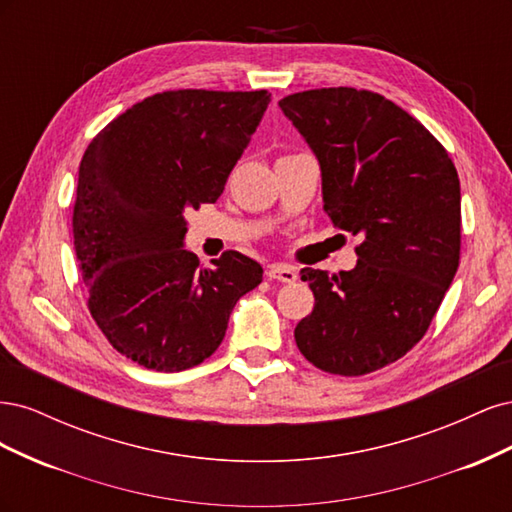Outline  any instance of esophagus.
<instances>
[{
	"instance_id": "34e87169",
	"label": "esophagus",
	"mask_w": 512,
	"mask_h": 512,
	"mask_svg": "<svg viewBox=\"0 0 512 512\" xmlns=\"http://www.w3.org/2000/svg\"><path fill=\"white\" fill-rule=\"evenodd\" d=\"M267 277L269 280L273 282H284V284H292V282H297V271L294 269H290V267H284V265H271L269 269H267Z\"/></svg>"
}]
</instances>
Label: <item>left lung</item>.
I'll use <instances>...</instances> for the list:
<instances>
[{"label":"left lung","mask_w":512,"mask_h":512,"mask_svg":"<svg viewBox=\"0 0 512 512\" xmlns=\"http://www.w3.org/2000/svg\"><path fill=\"white\" fill-rule=\"evenodd\" d=\"M280 108L318 158L324 211L361 237L354 269H301L316 303L294 339L318 369L363 376L418 344L453 282L457 168L423 123L374 91L309 89Z\"/></svg>","instance_id":"obj_1"}]
</instances>
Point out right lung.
Masks as SVG:
<instances>
[{
  "label": "right lung",
  "mask_w": 512,
  "mask_h": 512,
  "mask_svg": "<svg viewBox=\"0 0 512 512\" xmlns=\"http://www.w3.org/2000/svg\"><path fill=\"white\" fill-rule=\"evenodd\" d=\"M271 102L260 91H164L89 143L72 215L89 312L117 352L153 371L218 350L262 267L228 250L213 267L183 247L188 209L215 203Z\"/></svg>",
  "instance_id": "add662e5"
}]
</instances>
